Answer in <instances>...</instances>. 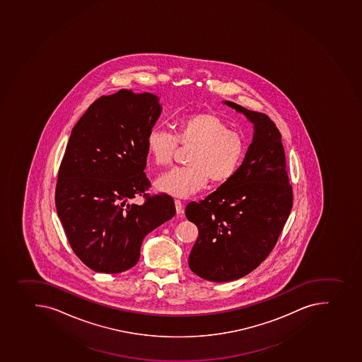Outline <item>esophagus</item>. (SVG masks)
Returning a JSON list of instances; mask_svg holds the SVG:
<instances>
[{
  "label": "esophagus",
  "mask_w": 362,
  "mask_h": 362,
  "mask_svg": "<svg viewBox=\"0 0 362 362\" xmlns=\"http://www.w3.org/2000/svg\"><path fill=\"white\" fill-rule=\"evenodd\" d=\"M174 203H175V208H176V214L177 215H181V214H183V204L180 199H175L174 201Z\"/></svg>",
  "instance_id": "34e87169"
}]
</instances>
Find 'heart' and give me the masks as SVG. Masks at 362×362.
Wrapping results in <instances>:
<instances>
[{"mask_svg": "<svg viewBox=\"0 0 362 362\" xmlns=\"http://www.w3.org/2000/svg\"><path fill=\"white\" fill-rule=\"evenodd\" d=\"M211 111H199L179 118L175 134L153 127L146 136V148L156 166H170L179 145L190 150L189 166L173 168L156 181V188L176 197H188L202 189L209 179L215 185L228 182L237 174L247 153V139L240 131Z\"/></svg>", "mask_w": 362, "mask_h": 362, "instance_id": "b5f03b06", "label": "heart"}]
</instances>
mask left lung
Listing matches in <instances>:
<instances>
[{
  "mask_svg": "<svg viewBox=\"0 0 362 362\" xmlns=\"http://www.w3.org/2000/svg\"><path fill=\"white\" fill-rule=\"evenodd\" d=\"M255 124V137L238 172L199 203L186 206L199 228L189 268L212 282L251 273L271 255L293 208V187L281 134L262 112L225 101Z\"/></svg>",
  "mask_w": 362,
  "mask_h": 362,
  "instance_id": "1",
  "label": "left lung"
}]
</instances>
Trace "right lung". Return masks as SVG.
<instances>
[{"label": "right lung", "instance_id": "add662e5", "mask_svg": "<svg viewBox=\"0 0 362 362\" xmlns=\"http://www.w3.org/2000/svg\"><path fill=\"white\" fill-rule=\"evenodd\" d=\"M160 112L156 95L121 89L98 98L73 127L59 167L57 212L75 255L94 272L134 267L145 235L175 215L172 196L146 192V136ZM136 195L143 205L127 202Z\"/></svg>", "mask_w": 362, "mask_h": 362}]
</instances>
